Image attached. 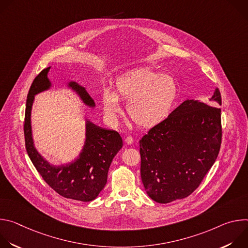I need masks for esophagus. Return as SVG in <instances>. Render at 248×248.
Here are the masks:
<instances>
[{
	"mask_svg": "<svg viewBox=\"0 0 248 248\" xmlns=\"http://www.w3.org/2000/svg\"><path fill=\"white\" fill-rule=\"evenodd\" d=\"M124 141H125V143H126V144L130 145V144H132V143H133V138H132L131 136H126Z\"/></svg>",
	"mask_w": 248,
	"mask_h": 248,
	"instance_id": "1",
	"label": "esophagus"
}]
</instances>
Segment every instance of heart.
Listing matches in <instances>:
<instances>
[{"label": "heart", "mask_w": 248, "mask_h": 248, "mask_svg": "<svg viewBox=\"0 0 248 248\" xmlns=\"http://www.w3.org/2000/svg\"><path fill=\"white\" fill-rule=\"evenodd\" d=\"M178 91L172 77L150 68L135 69L117 78L114 91L103 92V109L110 120H115L121 111L119 100H127L130 120L140 127L150 128L168 118Z\"/></svg>", "instance_id": "obj_1"}]
</instances>
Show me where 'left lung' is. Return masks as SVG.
<instances>
[{
    "label": "left lung",
    "instance_id": "obj_1",
    "mask_svg": "<svg viewBox=\"0 0 248 248\" xmlns=\"http://www.w3.org/2000/svg\"><path fill=\"white\" fill-rule=\"evenodd\" d=\"M210 102L186 100L140 139L141 180L152 200L187 197L215 163L222 142L218 88Z\"/></svg>",
    "mask_w": 248,
    "mask_h": 248
}]
</instances>
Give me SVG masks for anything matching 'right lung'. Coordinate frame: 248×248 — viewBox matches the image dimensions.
I'll list each match as a JSON object with an SVG mask.
<instances>
[{
  "instance_id": "obj_1",
  "label": "right lung",
  "mask_w": 248,
  "mask_h": 248,
  "mask_svg": "<svg viewBox=\"0 0 248 248\" xmlns=\"http://www.w3.org/2000/svg\"><path fill=\"white\" fill-rule=\"evenodd\" d=\"M50 68L43 69L35 78L27 95L23 126L26 151L43 180L57 193L68 199L89 202L99 195L107 184L109 168L123 147V139L119 132L97 126L87 120L86 139L78 158L62 166H53L46 161L34 146L31 109L35 95L48 90L52 85L48 78ZM68 87L76 91L88 107H95L94 100L84 87L76 81L68 82Z\"/></svg>"
}]
</instances>
